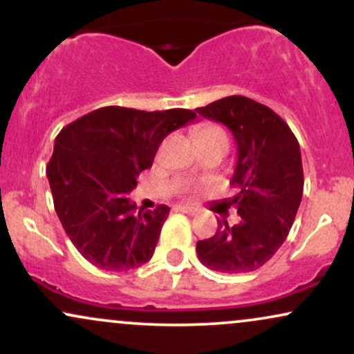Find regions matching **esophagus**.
Returning <instances> with one entry per match:
<instances>
[{
    "instance_id": "esophagus-1",
    "label": "esophagus",
    "mask_w": 354,
    "mask_h": 354,
    "mask_svg": "<svg viewBox=\"0 0 354 354\" xmlns=\"http://www.w3.org/2000/svg\"><path fill=\"white\" fill-rule=\"evenodd\" d=\"M178 209H180L181 213H186V214H194L198 211L196 208H193V206H185V205L178 206Z\"/></svg>"
}]
</instances>
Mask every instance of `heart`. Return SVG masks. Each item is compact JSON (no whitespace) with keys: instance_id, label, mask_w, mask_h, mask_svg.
Wrapping results in <instances>:
<instances>
[{"instance_id":"obj_1","label":"heart","mask_w":354,"mask_h":354,"mask_svg":"<svg viewBox=\"0 0 354 354\" xmlns=\"http://www.w3.org/2000/svg\"><path fill=\"white\" fill-rule=\"evenodd\" d=\"M198 141L200 143H226L228 145V138H226V133L223 131L218 126H205L198 131Z\"/></svg>"}]
</instances>
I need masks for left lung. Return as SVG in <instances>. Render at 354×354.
Here are the masks:
<instances>
[{"label": "left lung", "instance_id": "8db88e82", "mask_svg": "<svg viewBox=\"0 0 354 354\" xmlns=\"http://www.w3.org/2000/svg\"><path fill=\"white\" fill-rule=\"evenodd\" d=\"M196 111L233 133L238 161L231 185L239 188L228 205L238 209V223L218 218L214 236L196 243L198 258L219 273H250L273 258L298 213L304 185L298 140L273 109L246 96Z\"/></svg>", "mask_w": 354, "mask_h": 354}]
</instances>
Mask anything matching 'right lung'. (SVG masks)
Listing matches in <instances>:
<instances>
[{
    "label": "right lung",
    "mask_w": 354,
    "mask_h": 354,
    "mask_svg": "<svg viewBox=\"0 0 354 354\" xmlns=\"http://www.w3.org/2000/svg\"><path fill=\"white\" fill-rule=\"evenodd\" d=\"M194 118L181 108L104 106L56 136L46 168L53 203L68 238L91 265L126 271L151 259L169 208L136 211L129 193L151 168L161 141Z\"/></svg>",
    "instance_id": "add662e5"
}]
</instances>
